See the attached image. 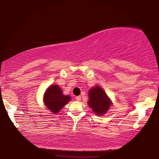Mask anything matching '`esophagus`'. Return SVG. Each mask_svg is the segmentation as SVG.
<instances>
[{
	"mask_svg": "<svg viewBox=\"0 0 159 159\" xmlns=\"http://www.w3.org/2000/svg\"><path fill=\"white\" fill-rule=\"evenodd\" d=\"M80 99H81V97H80V96L75 97V100H76L77 101H80Z\"/></svg>",
	"mask_w": 159,
	"mask_h": 159,
	"instance_id": "obj_1",
	"label": "esophagus"
}]
</instances>
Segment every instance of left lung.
Instances as JSON below:
<instances>
[{
  "instance_id": "left-lung-1",
  "label": "left lung",
  "mask_w": 159,
  "mask_h": 159,
  "mask_svg": "<svg viewBox=\"0 0 159 159\" xmlns=\"http://www.w3.org/2000/svg\"><path fill=\"white\" fill-rule=\"evenodd\" d=\"M89 105L96 115H103L108 110L111 101L103 90L99 86H96L89 91Z\"/></svg>"
}]
</instances>
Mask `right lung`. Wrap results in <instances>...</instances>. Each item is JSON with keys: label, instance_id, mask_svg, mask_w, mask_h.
<instances>
[{"label": "right lung", "instance_id": "obj_1", "mask_svg": "<svg viewBox=\"0 0 159 159\" xmlns=\"http://www.w3.org/2000/svg\"><path fill=\"white\" fill-rule=\"evenodd\" d=\"M70 100L69 96H64L58 85H51L44 95V103L51 112L56 113Z\"/></svg>", "mask_w": 159, "mask_h": 159}]
</instances>
